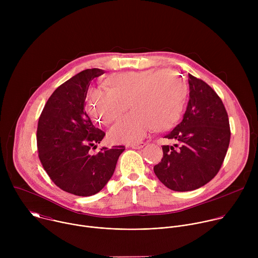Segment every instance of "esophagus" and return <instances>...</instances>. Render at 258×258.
<instances>
[{
	"label": "esophagus",
	"mask_w": 258,
	"mask_h": 258,
	"mask_svg": "<svg viewBox=\"0 0 258 258\" xmlns=\"http://www.w3.org/2000/svg\"><path fill=\"white\" fill-rule=\"evenodd\" d=\"M145 145H146V143L141 142V143H137V144H132L131 147H132L133 149H141V148H143Z\"/></svg>",
	"instance_id": "esophagus-1"
}]
</instances>
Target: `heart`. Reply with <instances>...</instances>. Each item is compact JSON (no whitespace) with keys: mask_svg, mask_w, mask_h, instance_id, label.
Listing matches in <instances>:
<instances>
[{"mask_svg":"<svg viewBox=\"0 0 258 258\" xmlns=\"http://www.w3.org/2000/svg\"><path fill=\"white\" fill-rule=\"evenodd\" d=\"M104 86L107 91L91 92L88 111L95 119L110 124L119 119L130 105L133 111L110 130V138L120 143H137L151 127L156 132L173 127L188 94L186 82L171 69L114 73Z\"/></svg>","mask_w":258,"mask_h":258,"instance_id":"obj_1","label":"heart"}]
</instances>
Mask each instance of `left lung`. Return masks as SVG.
<instances>
[{
  "label": "left lung",
  "instance_id": "obj_1",
  "mask_svg": "<svg viewBox=\"0 0 258 258\" xmlns=\"http://www.w3.org/2000/svg\"><path fill=\"white\" fill-rule=\"evenodd\" d=\"M190 99L178 123L164 138L173 146H162L163 157L154 172L168 189L196 190L210 181L225 160L231 130L225 105L205 82L189 75Z\"/></svg>",
  "mask_w": 258,
  "mask_h": 258
}]
</instances>
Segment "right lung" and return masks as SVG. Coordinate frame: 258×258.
Wrapping results in <instances>:
<instances>
[{
  "instance_id": "add662e5",
  "label": "right lung",
  "mask_w": 258,
  "mask_h": 258,
  "mask_svg": "<svg viewBox=\"0 0 258 258\" xmlns=\"http://www.w3.org/2000/svg\"><path fill=\"white\" fill-rule=\"evenodd\" d=\"M105 71L86 69L59 86L47 101L36 130L39 158L57 187L77 195L92 196L111 178L124 146L90 154L105 133L96 127L85 110L91 82Z\"/></svg>"
}]
</instances>
